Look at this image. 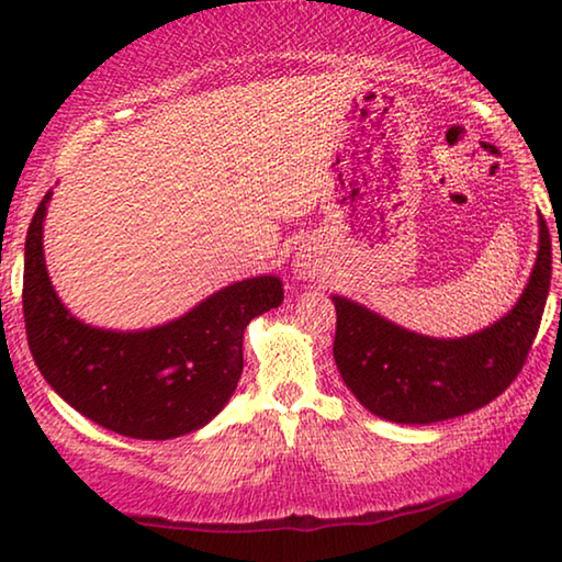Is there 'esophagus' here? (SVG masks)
Returning <instances> with one entry per match:
<instances>
[{
  "label": "esophagus",
  "mask_w": 562,
  "mask_h": 562,
  "mask_svg": "<svg viewBox=\"0 0 562 562\" xmlns=\"http://www.w3.org/2000/svg\"><path fill=\"white\" fill-rule=\"evenodd\" d=\"M292 270H294V278H297V280L319 278V274L325 272V260L319 258V252L315 250V247H302V250L294 255Z\"/></svg>",
  "instance_id": "1"
}]
</instances>
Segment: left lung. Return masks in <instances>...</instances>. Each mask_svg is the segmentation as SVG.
<instances>
[{"label":"left lung","mask_w":562,"mask_h":562,"mask_svg":"<svg viewBox=\"0 0 562 562\" xmlns=\"http://www.w3.org/2000/svg\"><path fill=\"white\" fill-rule=\"evenodd\" d=\"M550 265V233L538 215V255L520 297L493 325L463 337L418 335L357 300L331 294V351L347 389L367 412L394 424L446 422L486 406L506 392L528 357L546 310Z\"/></svg>","instance_id":"1"}]
</instances>
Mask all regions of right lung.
Listing matches in <instances>:
<instances>
[{
  "mask_svg": "<svg viewBox=\"0 0 562 562\" xmlns=\"http://www.w3.org/2000/svg\"><path fill=\"white\" fill-rule=\"evenodd\" d=\"M54 190L24 245V322L36 367L56 394L119 436L166 441L203 429L231 402L243 374L245 327L284 300L278 274L207 294L186 315L146 329L89 325L56 294L44 260Z\"/></svg>",
  "mask_w": 562,
  "mask_h": 562,
  "instance_id": "obj_1",
  "label": "right lung"
}]
</instances>
